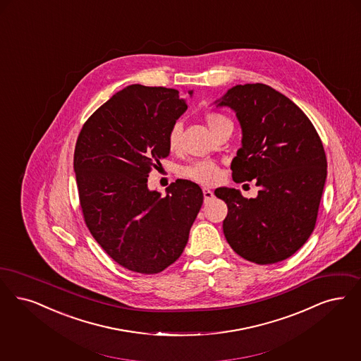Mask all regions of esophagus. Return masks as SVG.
<instances>
[{
    "label": "esophagus",
    "instance_id": "1",
    "mask_svg": "<svg viewBox=\"0 0 361 361\" xmlns=\"http://www.w3.org/2000/svg\"><path fill=\"white\" fill-rule=\"evenodd\" d=\"M202 195H204V202H208L211 199H214V192L208 188H202Z\"/></svg>",
    "mask_w": 361,
    "mask_h": 361
}]
</instances>
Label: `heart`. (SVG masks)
<instances>
[{
	"label": "heart",
	"mask_w": 361,
	"mask_h": 361,
	"mask_svg": "<svg viewBox=\"0 0 361 361\" xmlns=\"http://www.w3.org/2000/svg\"><path fill=\"white\" fill-rule=\"evenodd\" d=\"M224 121H228V119L224 116L215 114V113L207 114V116H205V122H207L209 130L216 128L219 123H221ZM180 133H181L180 125H174L173 128L169 131V135H168L169 149L174 150L178 146ZM183 174L188 178H192V180H195L197 183H202V184H214L220 176V171H219V166L216 164L212 162V161H197V162H193L192 165H189L187 168H184Z\"/></svg>",
	"instance_id": "obj_1"
}]
</instances>
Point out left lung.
Returning <instances> with one entry per match:
<instances>
[{
  "mask_svg": "<svg viewBox=\"0 0 361 361\" xmlns=\"http://www.w3.org/2000/svg\"><path fill=\"white\" fill-rule=\"evenodd\" d=\"M216 107H230L242 128V147L231 162L235 183L257 180L255 199L217 188L228 214L224 236L242 258L271 264L298 251L314 230L326 180V156L302 110L262 83L230 88Z\"/></svg>",
  "mask_w": 361,
  "mask_h": 361,
  "instance_id": "left-lung-1",
  "label": "left lung"
}]
</instances>
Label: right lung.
Wrapping results in <instances>:
<instances>
[{"label":"right lung","instance_id":"obj_1","mask_svg":"<svg viewBox=\"0 0 361 361\" xmlns=\"http://www.w3.org/2000/svg\"><path fill=\"white\" fill-rule=\"evenodd\" d=\"M187 109L177 90L131 85L87 119L76 141L73 171L87 227L134 273L157 274L178 259L202 208V188L189 180L172 183L165 197L147 188Z\"/></svg>","mask_w":361,"mask_h":361}]
</instances>
